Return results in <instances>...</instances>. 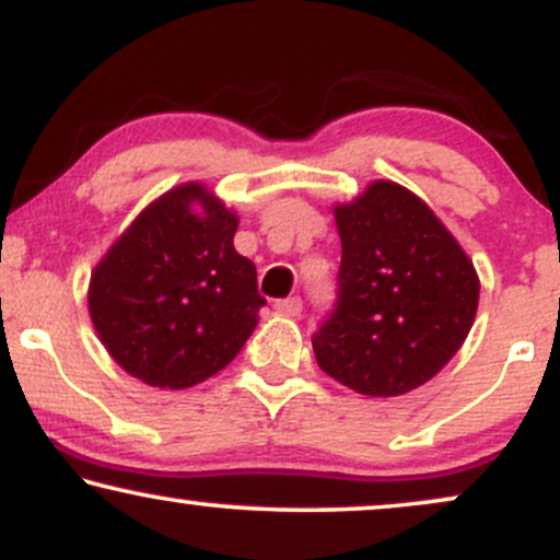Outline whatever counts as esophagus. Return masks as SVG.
I'll return each instance as SVG.
<instances>
[{"label":"esophagus","mask_w":560,"mask_h":560,"mask_svg":"<svg viewBox=\"0 0 560 560\" xmlns=\"http://www.w3.org/2000/svg\"><path fill=\"white\" fill-rule=\"evenodd\" d=\"M276 313H281V316H300L302 313V300L300 298H287V300H279L276 302Z\"/></svg>","instance_id":"esophagus-1"}]
</instances>
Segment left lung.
<instances>
[{
  "label": "left lung",
  "instance_id": "1",
  "mask_svg": "<svg viewBox=\"0 0 560 560\" xmlns=\"http://www.w3.org/2000/svg\"><path fill=\"white\" fill-rule=\"evenodd\" d=\"M334 218L342 262L334 311L313 334L316 361L361 395H405L460 350L479 276L429 205L400 184L374 182Z\"/></svg>",
  "mask_w": 560,
  "mask_h": 560
}]
</instances>
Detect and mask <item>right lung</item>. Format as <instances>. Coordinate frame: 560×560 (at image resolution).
Listing matches in <instances>:
<instances>
[{"label": "right lung", "instance_id": "1", "mask_svg": "<svg viewBox=\"0 0 560 560\" xmlns=\"http://www.w3.org/2000/svg\"><path fill=\"white\" fill-rule=\"evenodd\" d=\"M236 218L202 184L165 191L94 268L89 316L113 361L150 387L186 389L234 361L266 300L234 249Z\"/></svg>", "mask_w": 560, "mask_h": 560}]
</instances>
